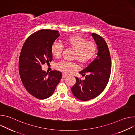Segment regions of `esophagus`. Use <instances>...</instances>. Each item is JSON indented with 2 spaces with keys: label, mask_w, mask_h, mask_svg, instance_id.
Instances as JSON below:
<instances>
[{
  "label": "esophagus",
  "mask_w": 135,
  "mask_h": 135,
  "mask_svg": "<svg viewBox=\"0 0 135 135\" xmlns=\"http://www.w3.org/2000/svg\"><path fill=\"white\" fill-rule=\"evenodd\" d=\"M67 76H68V75H67V74H62V78L63 79H65V78H67Z\"/></svg>",
  "instance_id": "34e87169"
}]
</instances>
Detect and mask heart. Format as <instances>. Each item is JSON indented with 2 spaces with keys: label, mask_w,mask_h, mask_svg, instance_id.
<instances>
[{
  "label": "heart",
  "mask_w": 135,
  "mask_h": 135,
  "mask_svg": "<svg viewBox=\"0 0 135 135\" xmlns=\"http://www.w3.org/2000/svg\"><path fill=\"white\" fill-rule=\"evenodd\" d=\"M64 45L75 51L74 59L82 65L90 62L94 57L97 45L94 42L88 41L85 38L80 35L69 36L64 40ZM62 51V47L56 42L53 43L51 47V55L55 58H59ZM78 65L75 62L62 61L56 65V68L64 73H70L78 69Z\"/></svg>",
  "instance_id": "1"
}]
</instances>
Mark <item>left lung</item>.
Listing matches in <instances>:
<instances>
[{"label": "left lung", "instance_id": "8db88e82", "mask_svg": "<svg viewBox=\"0 0 135 135\" xmlns=\"http://www.w3.org/2000/svg\"><path fill=\"white\" fill-rule=\"evenodd\" d=\"M98 47L97 56L90 65L79 72L85 80L75 77L76 83L71 88L76 98L88 101L99 95L106 88L111 72V59L107 43L100 36L92 33Z\"/></svg>", "mask_w": 135, "mask_h": 135}]
</instances>
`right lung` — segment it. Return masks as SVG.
I'll list each match as a JSON object with an SVG mask.
<instances>
[{
  "mask_svg": "<svg viewBox=\"0 0 135 135\" xmlns=\"http://www.w3.org/2000/svg\"><path fill=\"white\" fill-rule=\"evenodd\" d=\"M59 31L42 29L31 34L25 41L18 60V71L27 91L39 99H45L53 93L62 78L59 71L49 73L42 65L51 62V47L59 36Z\"/></svg>",
  "mask_w": 135,
  "mask_h": 135,
  "instance_id": "1",
  "label": "right lung"
}]
</instances>
